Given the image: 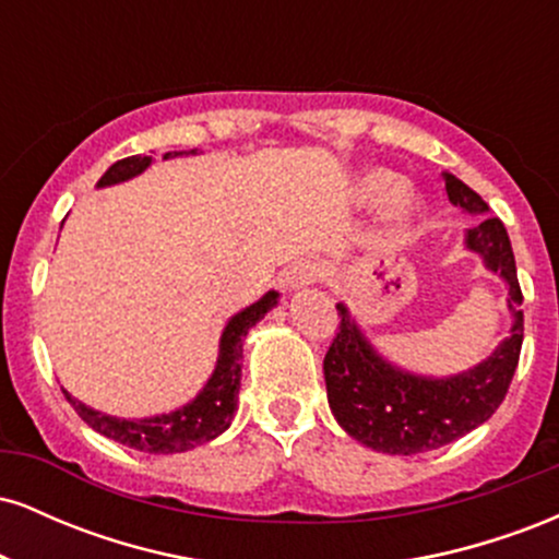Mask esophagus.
Returning a JSON list of instances; mask_svg holds the SVG:
<instances>
[{"mask_svg": "<svg viewBox=\"0 0 559 559\" xmlns=\"http://www.w3.org/2000/svg\"><path fill=\"white\" fill-rule=\"evenodd\" d=\"M320 278V265L318 262H297V265L292 267V271L286 273V286L288 288H301V286H310L316 284V281Z\"/></svg>", "mask_w": 559, "mask_h": 559, "instance_id": "34e87169", "label": "esophagus"}]
</instances>
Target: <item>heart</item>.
Returning a JSON list of instances; mask_svg holds the SVG:
<instances>
[{
    "mask_svg": "<svg viewBox=\"0 0 559 559\" xmlns=\"http://www.w3.org/2000/svg\"><path fill=\"white\" fill-rule=\"evenodd\" d=\"M404 191V178L396 176L391 170H370L357 181V199L370 207H381V204L391 202V217L394 221H409L418 210L413 197L402 194Z\"/></svg>",
    "mask_w": 559,
    "mask_h": 559,
    "instance_id": "b5f03b06",
    "label": "heart"
}]
</instances>
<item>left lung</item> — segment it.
Here are the masks:
<instances>
[{
    "label": "left lung",
    "mask_w": 559,
    "mask_h": 559,
    "mask_svg": "<svg viewBox=\"0 0 559 559\" xmlns=\"http://www.w3.org/2000/svg\"><path fill=\"white\" fill-rule=\"evenodd\" d=\"M444 186L449 202L465 213H489V204L452 173H444ZM465 247L480 254L491 273L502 275L512 312L510 336L465 373L431 378L396 368L378 355L349 310L336 305L342 323L323 360L331 413L352 439L376 452L420 454L444 447L489 420L510 389L523 346V294L504 223L484 217L467 228Z\"/></svg>",
    "instance_id": "1"
}]
</instances>
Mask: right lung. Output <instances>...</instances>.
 <instances>
[{"label":"right lung","mask_w":559,"mask_h":559,"mask_svg":"<svg viewBox=\"0 0 559 559\" xmlns=\"http://www.w3.org/2000/svg\"><path fill=\"white\" fill-rule=\"evenodd\" d=\"M189 155V152H168V157ZM191 155H197L191 150ZM152 165V157H126L107 168L105 176L99 178L102 186L123 183L128 178L139 176ZM278 305V292H267L265 297L254 305H249L247 310L236 312L228 320L226 331L221 336V352H217V365L210 376V381L204 383V389L199 391L197 400L183 404L181 409H173L168 415H155V418H141V420H126L115 418V415H105L99 409L86 407V404L70 396L68 391L66 400L73 404L75 413L81 415V420L86 426H92L96 433L107 436V439L118 441L139 452L150 454H173V452H186V449H194L204 441H213L215 436H221L230 426L234 418L236 400H239V386H241V349H243V336L252 329L258 320L265 318L267 310Z\"/></svg>","instance_id":"right-lung-1"}]
</instances>
